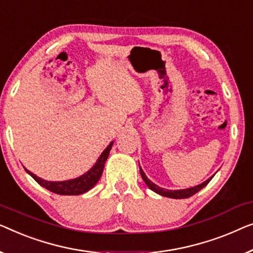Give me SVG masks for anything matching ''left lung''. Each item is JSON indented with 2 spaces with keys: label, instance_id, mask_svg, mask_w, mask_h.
Segmentation results:
<instances>
[{
  "label": "left lung",
  "instance_id": "1",
  "mask_svg": "<svg viewBox=\"0 0 253 253\" xmlns=\"http://www.w3.org/2000/svg\"><path fill=\"white\" fill-rule=\"evenodd\" d=\"M139 171H140V174L142 179H144L145 184L148 186L149 188H151L153 192H155L156 194H160L161 196H166V197H170V199H187V197H190L193 196L194 194H196L197 192H200L201 189H202L203 187H206V186L210 182V180L212 178H213V175L212 177H210L208 179V180H206L204 182H202V184L197 185V186H194V187H190V188H186V189H175V190H171V189H166V188H162L160 187V186H157L154 184V182L152 180H149V179L147 178V175L145 174V172L142 171V169L140 168V166H139Z\"/></svg>",
  "mask_w": 253,
  "mask_h": 253
}]
</instances>
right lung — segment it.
<instances>
[{
  "instance_id": "1",
  "label": "right lung",
  "mask_w": 253,
  "mask_h": 253,
  "mask_svg": "<svg viewBox=\"0 0 253 253\" xmlns=\"http://www.w3.org/2000/svg\"><path fill=\"white\" fill-rule=\"evenodd\" d=\"M113 144H114V141H112L111 144L105 148V151L101 153V155L99 157H98L96 164H94L89 171L85 172V173L82 175H80L78 178L69 179V180L64 181H47L45 179L38 177V175L33 173V172L27 170L26 168H25V170H26L27 173L31 175L38 184L41 185L42 187L46 188L47 190H50V192L59 194V195H80V194H83L87 192V190H90L100 179L102 171H104L105 162L109 155V152H111Z\"/></svg>"
}]
</instances>
